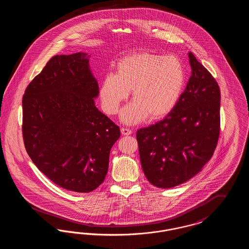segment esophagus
I'll return each instance as SVG.
<instances>
[{
  "instance_id": "34e87169",
  "label": "esophagus",
  "mask_w": 249,
  "mask_h": 249,
  "mask_svg": "<svg viewBox=\"0 0 249 249\" xmlns=\"http://www.w3.org/2000/svg\"><path fill=\"white\" fill-rule=\"evenodd\" d=\"M121 133L122 135H130L131 134V130L130 129H127V128H121Z\"/></svg>"
}]
</instances>
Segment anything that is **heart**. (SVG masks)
Returning a JSON list of instances; mask_svg holds the SVG:
<instances>
[{
    "label": "heart",
    "mask_w": 249,
    "mask_h": 249,
    "mask_svg": "<svg viewBox=\"0 0 249 249\" xmlns=\"http://www.w3.org/2000/svg\"><path fill=\"white\" fill-rule=\"evenodd\" d=\"M186 78L185 66L176 55L142 52L127 56L119 60L117 73H107L101 82L102 107L108 115L118 114L131 90L134 101L122 111L123 122L139 123L148 116L161 119L178 105Z\"/></svg>",
    "instance_id": "obj_1"
}]
</instances>
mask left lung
<instances>
[{"label":"left lung","instance_id":"8db88e82","mask_svg":"<svg viewBox=\"0 0 249 249\" xmlns=\"http://www.w3.org/2000/svg\"><path fill=\"white\" fill-rule=\"evenodd\" d=\"M178 105L164 119L137 130L142 171L158 188L170 189L196 176L211 160L220 133V89L196 57Z\"/></svg>","mask_w":249,"mask_h":249}]
</instances>
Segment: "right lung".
I'll list each match as a JSON object with an SVG mask.
<instances>
[{
	"mask_svg": "<svg viewBox=\"0 0 249 249\" xmlns=\"http://www.w3.org/2000/svg\"><path fill=\"white\" fill-rule=\"evenodd\" d=\"M89 56L57 55L28 85L22 135L36 167L62 189L88 193L105 180L120 130L95 107L97 80Z\"/></svg>",
	"mask_w": 249,
	"mask_h": 249,
	"instance_id": "1",
	"label": "right lung"
}]
</instances>
